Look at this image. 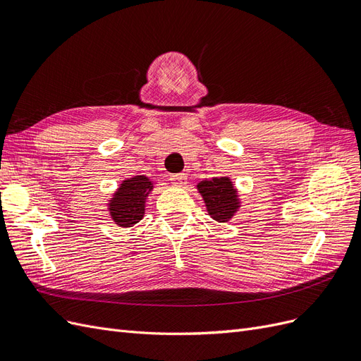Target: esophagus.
Segmentation results:
<instances>
[{
	"mask_svg": "<svg viewBox=\"0 0 361 361\" xmlns=\"http://www.w3.org/2000/svg\"><path fill=\"white\" fill-rule=\"evenodd\" d=\"M170 180H171L173 185H176V187H183V185L187 183V174H185V173L170 174Z\"/></svg>",
	"mask_w": 361,
	"mask_h": 361,
	"instance_id": "obj_1",
	"label": "esophagus"
}]
</instances>
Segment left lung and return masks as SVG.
Returning a JSON list of instances; mask_svg holds the SVG:
<instances>
[{
    "label": "left lung",
    "instance_id": "1",
    "mask_svg": "<svg viewBox=\"0 0 361 361\" xmlns=\"http://www.w3.org/2000/svg\"><path fill=\"white\" fill-rule=\"evenodd\" d=\"M199 192L203 195L207 212L218 223H224L236 212L238 197L233 185L228 178H214L202 180Z\"/></svg>",
    "mask_w": 361,
    "mask_h": 361
}]
</instances>
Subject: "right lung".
<instances>
[{
  "label": "right lung",
  "instance_id": "obj_1",
  "mask_svg": "<svg viewBox=\"0 0 361 361\" xmlns=\"http://www.w3.org/2000/svg\"><path fill=\"white\" fill-rule=\"evenodd\" d=\"M152 190V182L146 176H135L123 180L110 202V214L116 224L130 227L145 215V200Z\"/></svg>",
  "mask_w": 361,
  "mask_h": 361
}]
</instances>
